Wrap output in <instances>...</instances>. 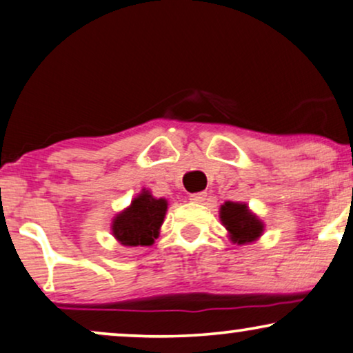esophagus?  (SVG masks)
Masks as SVG:
<instances>
[{
	"label": "esophagus",
	"instance_id": "1",
	"mask_svg": "<svg viewBox=\"0 0 353 353\" xmlns=\"http://www.w3.org/2000/svg\"><path fill=\"white\" fill-rule=\"evenodd\" d=\"M206 196H208V194H206V192H196V194H192L190 195V200L195 201V203H201V201L206 200Z\"/></svg>",
	"mask_w": 353,
	"mask_h": 353
}]
</instances>
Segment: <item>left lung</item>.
Returning a JSON list of instances; mask_svg holds the SVG:
<instances>
[{
    "label": "left lung",
    "instance_id": "left-lung-1",
    "mask_svg": "<svg viewBox=\"0 0 353 353\" xmlns=\"http://www.w3.org/2000/svg\"><path fill=\"white\" fill-rule=\"evenodd\" d=\"M221 221L231 232L232 241L237 243H245L255 241L261 236L263 224L261 221L255 218L248 211L245 203H234V201H225L221 206Z\"/></svg>",
    "mask_w": 353,
    "mask_h": 353
}]
</instances>
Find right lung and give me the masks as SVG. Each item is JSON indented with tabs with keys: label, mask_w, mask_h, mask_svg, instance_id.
<instances>
[{
	"label": "right lung",
	"mask_w": 353,
	"mask_h": 353,
	"mask_svg": "<svg viewBox=\"0 0 353 353\" xmlns=\"http://www.w3.org/2000/svg\"><path fill=\"white\" fill-rule=\"evenodd\" d=\"M166 208V200H157L148 192H143L128 210L116 216L112 221V234L122 245H152L159 234Z\"/></svg>",
	"instance_id": "obj_1"
}]
</instances>
